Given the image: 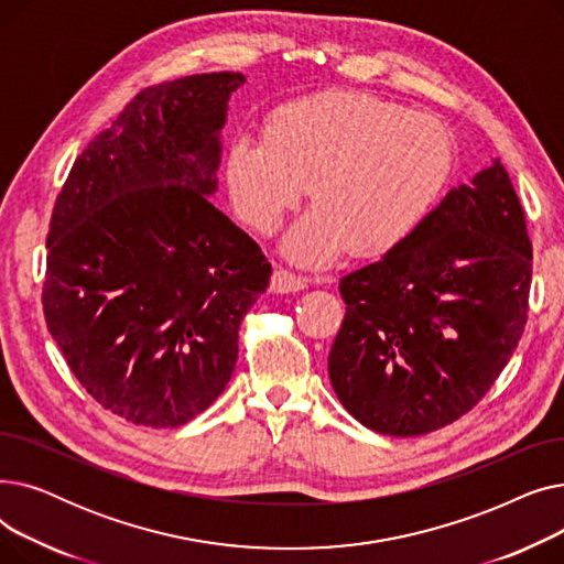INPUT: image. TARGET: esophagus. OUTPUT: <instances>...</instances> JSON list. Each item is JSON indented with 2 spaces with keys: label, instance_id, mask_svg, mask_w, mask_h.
Listing matches in <instances>:
<instances>
[{
  "label": "esophagus",
  "instance_id": "1",
  "mask_svg": "<svg viewBox=\"0 0 564 564\" xmlns=\"http://www.w3.org/2000/svg\"><path fill=\"white\" fill-rule=\"evenodd\" d=\"M306 279L304 276H297L292 274L288 270H276L272 274V283H270V290L276 292V294H288V292H300L306 288Z\"/></svg>",
  "mask_w": 564,
  "mask_h": 564
}]
</instances>
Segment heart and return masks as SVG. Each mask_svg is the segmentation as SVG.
Instances as JSON below:
<instances>
[{
    "mask_svg": "<svg viewBox=\"0 0 564 564\" xmlns=\"http://www.w3.org/2000/svg\"><path fill=\"white\" fill-rule=\"evenodd\" d=\"M455 162L448 128L430 113L361 91H322L276 107L262 139L237 137L224 162L237 213L270 235L306 192L315 207L283 240L300 264L395 251L446 189Z\"/></svg>",
    "mask_w": 564,
    "mask_h": 564,
    "instance_id": "1",
    "label": "heart"
}]
</instances>
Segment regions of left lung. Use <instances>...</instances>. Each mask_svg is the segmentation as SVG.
Listing matches in <instances>:
<instances>
[{
    "mask_svg": "<svg viewBox=\"0 0 564 564\" xmlns=\"http://www.w3.org/2000/svg\"><path fill=\"white\" fill-rule=\"evenodd\" d=\"M532 279L523 207L500 160L446 194L381 260L340 279L332 387L361 425L391 436L446 427L514 354Z\"/></svg>",
    "mask_w": 564,
    "mask_h": 564,
    "instance_id": "obj_1",
    "label": "left lung"
}]
</instances>
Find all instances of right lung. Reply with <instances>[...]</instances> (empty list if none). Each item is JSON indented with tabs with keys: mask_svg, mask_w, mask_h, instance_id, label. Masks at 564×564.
<instances>
[{
	"mask_svg": "<svg viewBox=\"0 0 564 564\" xmlns=\"http://www.w3.org/2000/svg\"><path fill=\"white\" fill-rule=\"evenodd\" d=\"M240 73L143 88L75 160L47 232L43 311L100 406L177 427L235 370L237 332L270 285L260 247L210 203Z\"/></svg>",
	"mask_w": 564,
	"mask_h": 564,
	"instance_id": "right-lung-1",
	"label": "right lung"
}]
</instances>
